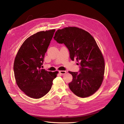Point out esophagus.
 Listing matches in <instances>:
<instances>
[{"instance_id": "obj_1", "label": "esophagus", "mask_w": 124, "mask_h": 124, "mask_svg": "<svg viewBox=\"0 0 124 124\" xmlns=\"http://www.w3.org/2000/svg\"><path fill=\"white\" fill-rule=\"evenodd\" d=\"M59 72L61 73V74H65L67 73V71H62V70H61V71H59Z\"/></svg>"}]
</instances>
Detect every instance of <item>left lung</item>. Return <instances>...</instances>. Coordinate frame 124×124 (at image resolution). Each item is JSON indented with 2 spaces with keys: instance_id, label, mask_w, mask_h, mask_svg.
Segmentation results:
<instances>
[{
  "instance_id": "left-lung-1",
  "label": "left lung",
  "mask_w": 124,
  "mask_h": 124,
  "mask_svg": "<svg viewBox=\"0 0 124 124\" xmlns=\"http://www.w3.org/2000/svg\"><path fill=\"white\" fill-rule=\"evenodd\" d=\"M54 39L68 48L72 61L80 65L79 72H71L73 79L68 84L76 96L85 98L93 94L102 83L104 59L95 40L89 32L76 27L58 29Z\"/></svg>"
}]
</instances>
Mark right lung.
Instances as JSON below:
<instances>
[{
  "label": "right lung",
  "instance_id": "right-lung-1",
  "mask_svg": "<svg viewBox=\"0 0 124 124\" xmlns=\"http://www.w3.org/2000/svg\"><path fill=\"white\" fill-rule=\"evenodd\" d=\"M55 31V29L41 31L30 36L22 44L15 58L13 69L16 83L31 98L39 99L46 95L58 73L41 69Z\"/></svg>",
  "mask_w": 124,
  "mask_h": 124
}]
</instances>
